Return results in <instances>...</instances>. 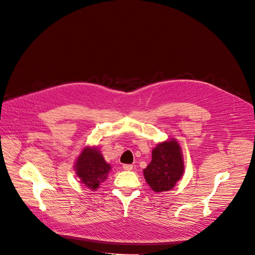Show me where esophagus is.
I'll list each match as a JSON object with an SVG mask.
<instances>
[{"label": "esophagus", "instance_id": "34e87169", "mask_svg": "<svg viewBox=\"0 0 255 255\" xmlns=\"http://www.w3.org/2000/svg\"><path fill=\"white\" fill-rule=\"evenodd\" d=\"M123 168L125 170H132L133 169V165L132 164H123Z\"/></svg>", "mask_w": 255, "mask_h": 255}]
</instances>
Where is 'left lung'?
<instances>
[{
  "mask_svg": "<svg viewBox=\"0 0 255 255\" xmlns=\"http://www.w3.org/2000/svg\"><path fill=\"white\" fill-rule=\"evenodd\" d=\"M184 171L183 150L177 140L170 138L156 144L152 149V159L143 169V175L152 191L161 193L172 190Z\"/></svg>",
  "mask_w": 255,
  "mask_h": 255,
  "instance_id": "left-lung-1",
  "label": "left lung"
}]
</instances>
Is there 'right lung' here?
<instances>
[{
  "label": "right lung",
  "instance_id": "obj_1",
  "mask_svg": "<svg viewBox=\"0 0 255 255\" xmlns=\"http://www.w3.org/2000/svg\"><path fill=\"white\" fill-rule=\"evenodd\" d=\"M112 167L97 146H86L76 159L75 170L82 184L94 191L108 177Z\"/></svg>",
  "mask_w": 255,
  "mask_h": 255
}]
</instances>
